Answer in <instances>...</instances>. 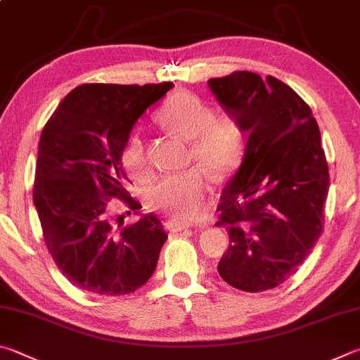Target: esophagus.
<instances>
[{
    "label": "esophagus",
    "mask_w": 360,
    "mask_h": 360,
    "mask_svg": "<svg viewBox=\"0 0 360 360\" xmlns=\"http://www.w3.org/2000/svg\"><path fill=\"white\" fill-rule=\"evenodd\" d=\"M190 228V224L186 223H180V221H174V219H169V221H166V229L172 231V232H176V231H185Z\"/></svg>",
    "instance_id": "esophagus-1"
}]
</instances>
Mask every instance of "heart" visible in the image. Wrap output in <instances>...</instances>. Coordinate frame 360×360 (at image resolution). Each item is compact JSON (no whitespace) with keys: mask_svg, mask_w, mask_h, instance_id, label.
Instances as JSON below:
<instances>
[{"mask_svg":"<svg viewBox=\"0 0 360 360\" xmlns=\"http://www.w3.org/2000/svg\"><path fill=\"white\" fill-rule=\"evenodd\" d=\"M155 123L169 134L190 143V160L223 179L240 162L243 131L229 112H213L204 99L193 93H174L155 113ZM122 164L134 179H147L150 164L139 136H131L122 150ZM210 180L202 169L164 175L147 191V202L153 210L167 213L180 221L202 217L210 194Z\"/></svg>","mask_w":360,"mask_h":360,"instance_id":"obj_1","label":"heart"}]
</instances>
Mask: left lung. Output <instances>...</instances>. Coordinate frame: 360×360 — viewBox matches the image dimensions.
I'll use <instances>...</instances> for the list:
<instances>
[{"mask_svg":"<svg viewBox=\"0 0 360 360\" xmlns=\"http://www.w3.org/2000/svg\"><path fill=\"white\" fill-rule=\"evenodd\" d=\"M209 86L248 134L217 209L229 234L218 274L240 291H267L297 272L323 232L330 181L321 132L305 101L272 75L236 71Z\"/></svg>","mask_w":360,"mask_h":360,"instance_id":"1","label":"left lung"}]
</instances>
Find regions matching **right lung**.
Segmentation results:
<instances>
[{
    "label": "right lung",
    "mask_w": 360,
    "mask_h": 360,
    "mask_svg": "<svg viewBox=\"0 0 360 360\" xmlns=\"http://www.w3.org/2000/svg\"><path fill=\"white\" fill-rule=\"evenodd\" d=\"M172 86L79 85L44 126L33 200L50 256L79 289L124 295L155 272L167 240L162 223L150 213L117 226L109 199H122L136 213L142 209L124 190L122 150L139 117Z\"/></svg>",
    "instance_id": "right-lung-1"
}]
</instances>
